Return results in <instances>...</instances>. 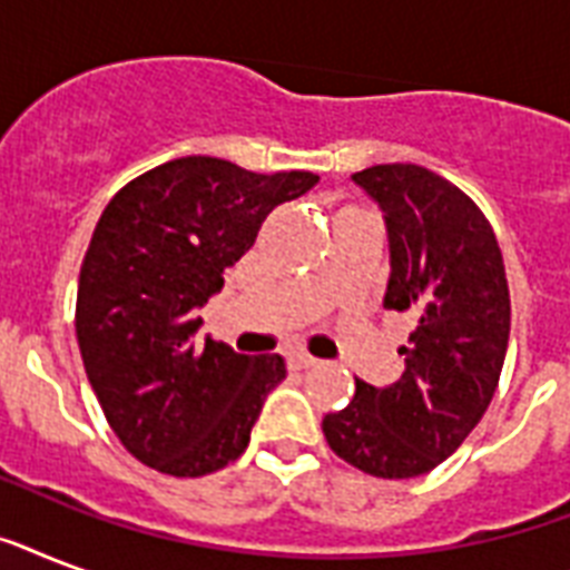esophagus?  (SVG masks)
Instances as JSON below:
<instances>
[{"mask_svg":"<svg viewBox=\"0 0 570 570\" xmlns=\"http://www.w3.org/2000/svg\"><path fill=\"white\" fill-rule=\"evenodd\" d=\"M289 361H293V366H298V370H307V366L320 364V361H316L313 355H307V352H293V355H289Z\"/></svg>","mask_w":570,"mask_h":570,"instance_id":"34e87169","label":"esophagus"}]
</instances>
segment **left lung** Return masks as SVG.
<instances>
[{"instance_id":"1","label":"left lung","mask_w":570,"mask_h":570,"mask_svg":"<svg viewBox=\"0 0 570 570\" xmlns=\"http://www.w3.org/2000/svg\"><path fill=\"white\" fill-rule=\"evenodd\" d=\"M384 215L390 277L384 307L411 311L405 373L387 387L355 379V399L322 420L352 468L411 479L450 459L494 399L512 304L497 236L479 206L420 165L352 174Z\"/></svg>"}]
</instances>
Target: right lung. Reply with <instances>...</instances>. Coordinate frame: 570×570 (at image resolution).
<instances>
[{"instance_id": "1", "label": "right lung", "mask_w": 570, "mask_h": 570, "mask_svg": "<svg viewBox=\"0 0 570 570\" xmlns=\"http://www.w3.org/2000/svg\"><path fill=\"white\" fill-rule=\"evenodd\" d=\"M311 171L254 174L183 156L127 183L102 209L79 272L76 340L102 414L141 464L206 476L245 452L281 355L197 340L224 272L275 206L307 195Z\"/></svg>"}]
</instances>
